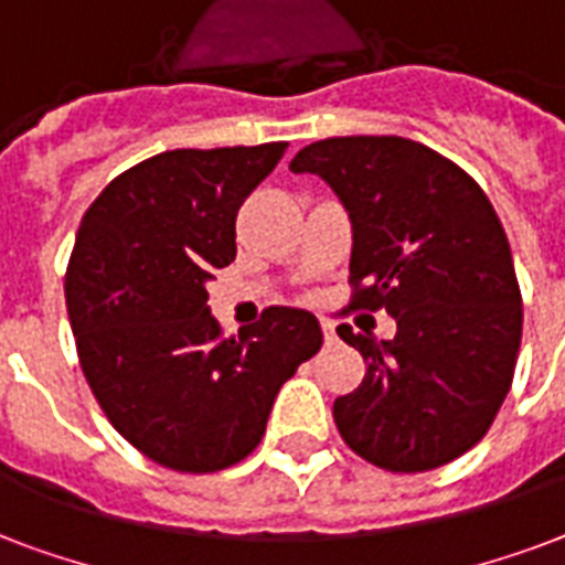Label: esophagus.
Instances as JSON below:
<instances>
[{
	"label": "esophagus",
	"mask_w": 565,
	"mask_h": 565,
	"mask_svg": "<svg viewBox=\"0 0 565 565\" xmlns=\"http://www.w3.org/2000/svg\"><path fill=\"white\" fill-rule=\"evenodd\" d=\"M321 330H323V339H327V342H332V339H335V327H332L330 321H323V318H321Z\"/></svg>",
	"instance_id": "obj_1"
}]
</instances>
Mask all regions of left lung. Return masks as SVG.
<instances>
[{
	"label": "left lung",
	"mask_w": 565,
	"mask_h": 565,
	"mask_svg": "<svg viewBox=\"0 0 565 565\" xmlns=\"http://www.w3.org/2000/svg\"><path fill=\"white\" fill-rule=\"evenodd\" d=\"M351 217V309L395 318L388 342L339 335L369 374L335 397L342 439L388 471H430L475 448L504 404L522 342V295L495 209L475 179L397 135L327 138L297 152Z\"/></svg>",
	"instance_id": "8db88e82"
}]
</instances>
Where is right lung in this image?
Returning a JSON list of instances; mask_svg holds the SVG:
<instances>
[{
    "instance_id": "add662e5",
    "label": "right lung",
    "mask_w": 565,
    "mask_h": 565,
    "mask_svg": "<svg viewBox=\"0 0 565 565\" xmlns=\"http://www.w3.org/2000/svg\"><path fill=\"white\" fill-rule=\"evenodd\" d=\"M286 147L159 152L82 217L64 282L78 362L117 433L164 469L242 462L282 383L321 351L318 318L291 306L223 339L205 291L238 253V209Z\"/></svg>"
}]
</instances>
